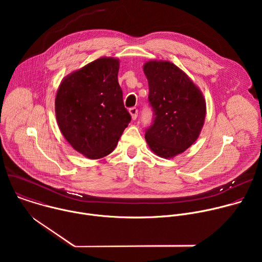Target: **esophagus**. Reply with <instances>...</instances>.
I'll return each instance as SVG.
<instances>
[{"instance_id": "obj_1", "label": "esophagus", "mask_w": 262, "mask_h": 262, "mask_svg": "<svg viewBox=\"0 0 262 262\" xmlns=\"http://www.w3.org/2000/svg\"><path fill=\"white\" fill-rule=\"evenodd\" d=\"M129 114L132 116V119L136 120L137 116H138V108L137 107H130L129 108Z\"/></svg>"}]
</instances>
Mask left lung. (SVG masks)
Masks as SVG:
<instances>
[{"instance_id": "8db88e82", "label": "left lung", "mask_w": 262, "mask_h": 262, "mask_svg": "<svg viewBox=\"0 0 262 262\" xmlns=\"http://www.w3.org/2000/svg\"><path fill=\"white\" fill-rule=\"evenodd\" d=\"M143 70L156 116L145 139L158 157L172 159L198 139L206 116L205 98L188 74L172 62L150 60Z\"/></svg>"}]
</instances>
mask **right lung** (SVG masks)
I'll list each match as a JSON object with an SVG mask.
<instances>
[{"label": "right lung", "mask_w": 262, "mask_h": 262, "mask_svg": "<svg viewBox=\"0 0 262 262\" xmlns=\"http://www.w3.org/2000/svg\"><path fill=\"white\" fill-rule=\"evenodd\" d=\"M119 59L101 57L66 76L57 91L58 126L74 150L98 160L114 150L132 118L118 83Z\"/></svg>", "instance_id": "right-lung-1"}]
</instances>
